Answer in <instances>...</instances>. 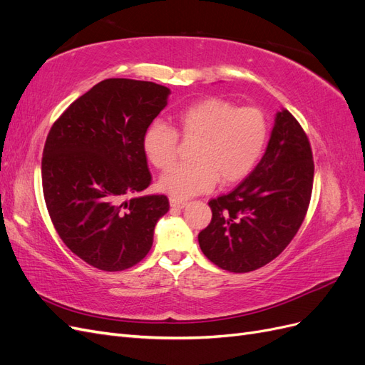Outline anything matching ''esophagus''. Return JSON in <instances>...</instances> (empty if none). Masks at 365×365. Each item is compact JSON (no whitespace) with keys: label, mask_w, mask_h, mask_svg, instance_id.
Returning a JSON list of instances; mask_svg holds the SVG:
<instances>
[{"label":"esophagus","mask_w":365,"mask_h":365,"mask_svg":"<svg viewBox=\"0 0 365 365\" xmlns=\"http://www.w3.org/2000/svg\"><path fill=\"white\" fill-rule=\"evenodd\" d=\"M185 205H187L185 201L176 200V197H170V207H173V208H184Z\"/></svg>","instance_id":"34e87169"}]
</instances>
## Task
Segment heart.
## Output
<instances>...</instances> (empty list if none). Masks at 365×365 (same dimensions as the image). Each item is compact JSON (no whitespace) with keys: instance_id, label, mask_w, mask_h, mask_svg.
Instances as JSON below:
<instances>
[{"instance_id":"obj_1","label":"heart","mask_w":365,"mask_h":365,"mask_svg":"<svg viewBox=\"0 0 365 365\" xmlns=\"http://www.w3.org/2000/svg\"><path fill=\"white\" fill-rule=\"evenodd\" d=\"M176 130L184 140H196L192 163L176 164L160 178V189L185 200L212 189L219 180L240 181L259 161L268 137V120L260 108H239L220 97L197 101L176 115ZM178 135L155 120L143 134V149L153 168L164 170L176 158Z\"/></svg>"}]
</instances>
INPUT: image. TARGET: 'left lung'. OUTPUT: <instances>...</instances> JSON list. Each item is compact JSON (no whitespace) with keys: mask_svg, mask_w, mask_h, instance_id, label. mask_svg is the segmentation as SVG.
<instances>
[{"mask_svg":"<svg viewBox=\"0 0 365 365\" xmlns=\"http://www.w3.org/2000/svg\"><path fill=\"white\" fill-rule=\"evenodd\" d=\"M312 185L311 143L297 118L282 109L260 163L233 192L208 202L212 222L197 235L204 256L230 272L264 267L302 227Z\"/></svg>","mask_w":365,"mask_h":365,"instance_id":"1","label":"left lung"}]
</instances>
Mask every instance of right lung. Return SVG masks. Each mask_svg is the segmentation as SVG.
<instances>
[{
	"label": "right lung",
	"mask_w": 365,
	"mask_h": 365,
	"mask_svg": "<svg viewBox=\"0 0 365 365\" xmlns=\"http://www.w3.org/2000/svg\"><path fill=\"white\" fill-rule=\"evenodd\" d=\"M169 88L106 79L54 121L42 153V190L51 222L77 257L102 271H123L146 257L153 228L169 212L148 189L143 134L164 106Z\"/></svg>",
	"instance_id": "1"
}]
</instances>
